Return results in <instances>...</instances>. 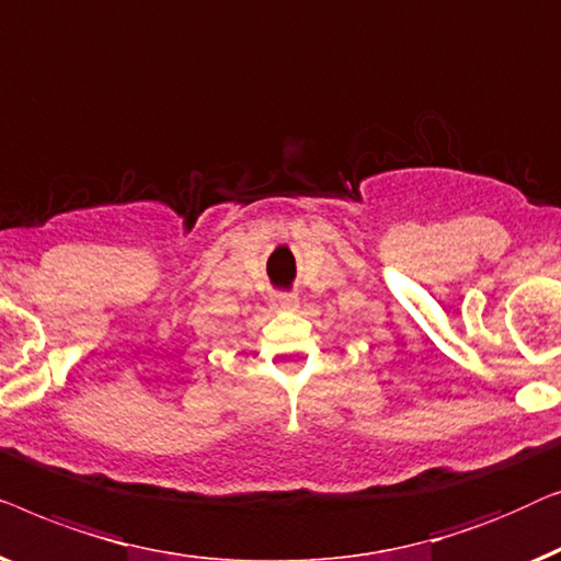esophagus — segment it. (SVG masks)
Instances as JSON below:
<instances>
[{"instance_id": "obj_1", "label": "esophagus", "mask_w": 561, "mask_h": 561, "mask_svg": "<svg viewBox=\"0 0 561 561\" xmlns=\"http://www.w3.org/2000/svg\"><path fill=\"white\" fill-rule=\"evenodd\" d=\"M272 305L277 307V310H295V307H297V295H291V291H279V295H274Z\"/></svg>"}]
</instances>
